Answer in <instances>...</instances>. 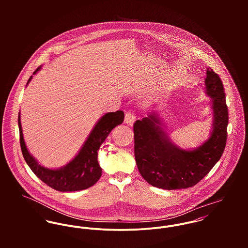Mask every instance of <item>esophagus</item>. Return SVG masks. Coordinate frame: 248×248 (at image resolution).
I'll list each match as a JSON object with an SVG mask.
<instances>
[{
    "instance_id": "1",
    "label": "esophagus",
    "mask_w": 248,
    "mask_h": 248,
    "mask_svg": "<svg viewBox=\"0 0 248 248\" xmlns=\"http://www.w3.org/2000/svg\"><path fill=\"white\" fill-rule=\"evenodd\" d=\"M136 120V115L132 112V111H127L125 113V118H124V122L126 124H129V125H132Z\"/></svg>"
}]
</instances>
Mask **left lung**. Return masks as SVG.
Here are the masks:
<instances>
[{
    "label": "left lung",
    "instance_id": "1",
    "mask_svg": "<svg viewBox=\"0 0 248 248\" xmlns=\"http://www.w3.org/2000/svg\"><path fill=\"white\" fill-rule=\"evenodd\" d=\"M205 93L210 100L212 128L207 140L187 150L172 141L157 110L134 124L135 155L142 177L165 189H186L205 177L220 158L227 140L228 111L219 76L206 70Z\"/></svg>",
    "mask_w": 248,
    "mask_h": 248
}]
</instances>
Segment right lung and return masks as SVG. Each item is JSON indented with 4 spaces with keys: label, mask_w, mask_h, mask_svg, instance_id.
Instances as JSON below:
<instances>
[{
    "label": "right lung",
    "mask_w": 248,
    "mask_h": 248,
    "mask_svg": "<svg viewBox=\"0 0 248 248\" xmlns=\"http://www.w3.org/2000/svg\"><path fill=\"white\" fill-rule=\"evenodd\" d=\"M37 68L33 75L41 70ZM30 77L27 86L31 81ZM124 120V112H107L101 116L93 126L86 141L69 163L57 169H49L42 166L35 157L29 152L25 143L21 125V114L18 115V126L20 132V144L24 158L31 171L47 186L60 192H75L85 190L94 185L102 175V169L98 163V150L105 141L111 130L120 125Z\"/></svg>",
    "instance_id": "right-lung-1"
}]
</instances>
